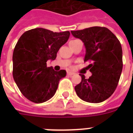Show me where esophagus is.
I'll return each mask as SVG.
<instances>
[{"label": "esophagus", "instance_id": "obj_1", "mask_svg": "<svg viewBox=\"0 0 133 133\" xmlns=\"http://www.w3.org/2000/svg\"><path fill=\"white\" fill-rule=\"evenodd\" d=\"M74 74H75V73L72 72H70V71L67 72V75H68V76H72V75H73Z\"/></svg>", "mask_w": 133, "mask_h": 133}]
</instances>
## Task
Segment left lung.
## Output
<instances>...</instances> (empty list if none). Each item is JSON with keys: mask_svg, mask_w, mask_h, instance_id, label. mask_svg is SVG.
Returning <instances> with one entry per match:
<instances>
[{"mask_svg": "<svg viewBox=\"0 0 133 133\" xmlns=\"http://www.w3.org/2000/svg\"><path fill=\"white\" fill-rule=\"evenodd\" d=\"M81 39L85 48L84 61H92L88 65L92 76L75 87L78 97L89 103H100L109 98L117 86L123 68L122 48L119 41L108 28L92 27L71 31Z\"/></svg>", "mask_w": 133, "mask_h": 133, "instance_id": "obj_1", "label": "left lung"}]
</instances>
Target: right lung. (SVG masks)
I'll use <instances>...</instances> for the list:
<instances>
[{
	"label": "right lung",
	"mask_w": 133,
	"mask_h": 133,
	"mask_svg": "<svg viewBox=\"0 0 133 133\" xmlns=\"http://www.w3.org/2000/svg\"><path fill=\"white\" fill-rule=\"evenodd\" d=\"M70 32H53L44 28H35L22 34L13 52V77L21 93L36 103L50 99L66 71H55L47 67L62 45L68 41Z\"/></svg>",
	"instance_id": "obj_1"
}]
</instances>
